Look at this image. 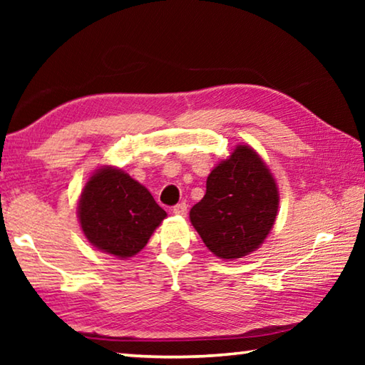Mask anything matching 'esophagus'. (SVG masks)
Returning a JSON list of instances; mask_svg holds the SVG:
<instances>
[{
    "label": "esophagus",
    "instance_id": "1",
    "mask_svg": "<svg viewBox=\"0 0 365 365\" xmlns=\"http://www.w3.org/2000/svg\"><path fill=\"white\" fill-rule=\"evenodd\" d=\"M187 211H188V205L183 201L174 206V214H177V215H187Z\"/></svg>",
    "mask_w": 365,
    "mask_h": 365
}]
</instances>
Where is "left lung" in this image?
Segmentation results:
<instances>
[{"label":"left lung","instance_id":"obj_1","mask_svg":"<svg viewBox=\"0 0 365 365\" xmlns=\"http://www.w3.org/2000/svg\"><path fill=\"white\" fill-rule=\"evenodd\" d=\"M279 187L262 158L237 145L211 170L206 195L191 207L190 220L207 250L225 261L256 251L279 211Z\"/></svg>","mask_w":365,"mask_h":365}]
</instances>
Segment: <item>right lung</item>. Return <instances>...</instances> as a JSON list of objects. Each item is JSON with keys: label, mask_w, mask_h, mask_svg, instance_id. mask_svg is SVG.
Listing matches in <instances>:
<instances>
[{"label": "right lung", "mask_w": 365, "mask_h": 365, "mask_svg": "<svg viewBox=\"0 0 365 365\" xmlns=\"http://www.w3.org/2000/svg\"><path fill=\"white\" fill-rule=\"evenodd\" d=\"M77 217L96 250L128 259L145 248L168 214L143 185L122 169L103 165L85 183Z\"/></svg>", "instance_id": "1"}]
</instances>
